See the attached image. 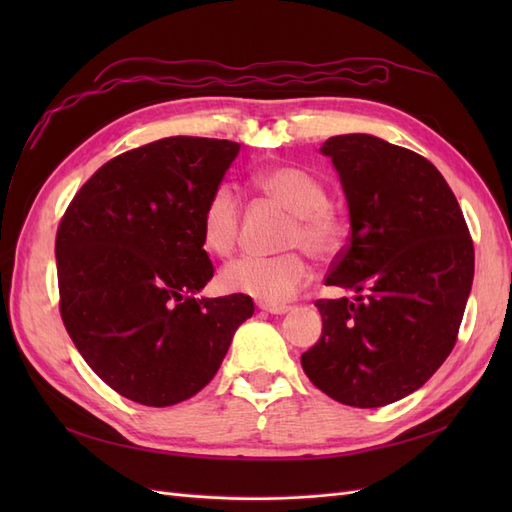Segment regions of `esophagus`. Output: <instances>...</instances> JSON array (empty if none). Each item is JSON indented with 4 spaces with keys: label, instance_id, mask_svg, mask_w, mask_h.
Segmentation results:
<instances>
[{
    "label": "esophagus",
    "instance_id": "34e87169",
    "mask_svg": "<svg viewBox=\"0 0 512 512\" xmlns=\"http://www.w3.org/2000/svg\"><path fill=\"white\" fill-rule=\"evenodd\" d=\"M262 312H269V314H286L290 312V305L284 303H260Z\"/></svg>",
    "mask_w": 512,
    "mask_h": 512
}]
</instances>
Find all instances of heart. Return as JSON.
Instances as JSON below:
<instances>
[{
	"label": "heart",
	"mask_w": 512,
	"mask_h": 512,
	"mask_svg": "<svg viewBox=\"0 0 512 512\" xmlns=\"http://www.w3.org/2000/svg\"><path fill=\"white\" fill-rule=\"evenodd\" d=\"M258 190L292 213L286 247H303L316 258H331L344 243V220L329 205L327 190L318 177L299 166H273L256 175ZM241 200L230 185H218L200 213V239L205 250L228 256L237 245ZM312 265L303 252L280 256H241L220 273L226 292L254 297L262 303L292 299L312 282Z\"/></svg>",
	"instance_id": "1"
}]
</instances>
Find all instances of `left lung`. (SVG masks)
<instances>
[{
	"label": "left lung",
	"mask_w": 512,
	"mask_h": 512,
	"mask_svg": "<svg viewBox=\"0 0 512 512\" xmlns=\"http://www.w3.org/2000/svg\"><path fill=\"white\" fill-rule=\"evenodd\" d=\"M350 239L318 299L322 335L301 354L307 378L339 404L380 408L414 393L457 342L474 277V243L440 170L371 134L333 136Z\"/></svg>",
	"instance_id": "1"
}]
</instances>
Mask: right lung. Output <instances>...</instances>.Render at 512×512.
Instances as JSON below:
<instances>
[{
  "label": "right lung",
  "instance_id": "right-lung-1",
  "mask_svg": "<svg viewBox=\"0 0 512 512\" xmlns=\"http://www.w3.org/2000/svg\"><path fill=\"white\" fill-rule=\"evenodd\" d=\"M239 143L170 136L100 166L57 228L59 312L76 350L119 395L166 408L211 382L247 294L194 299L213 277L200 213Z\"/></svg>",
  "mask_w": 512,
  "mask_h": 512
}]
</instances>
